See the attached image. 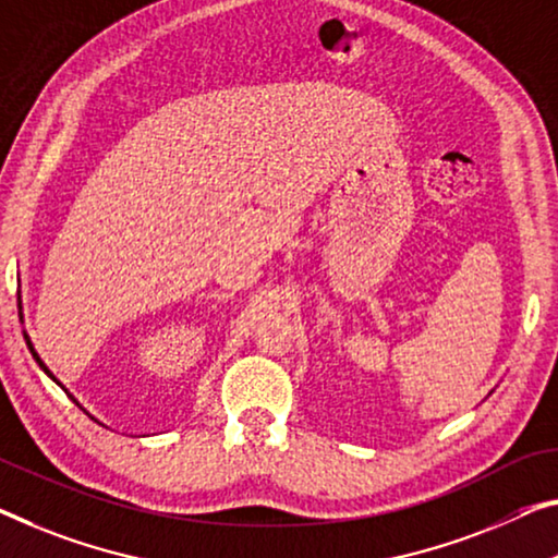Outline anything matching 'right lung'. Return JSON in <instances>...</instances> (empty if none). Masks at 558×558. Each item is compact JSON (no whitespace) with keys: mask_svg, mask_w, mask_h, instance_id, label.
Returning <instances> with one entry per match:
<instances>
[{"mask_svg":"<svg viewBox=\"0 0 558 558\" xmlns=\"http://www.w3.org/2000/svg\"><path fill=\"white\" fill-rule=\"evenodd\" d=\"M24 339H27V347H29V351H32V356L34 359H37V364L41 366V368H45V374H49L51 376V372H49V368L45 366V362H41V359H39V354H37V351H34V347H32V341H29V337H27V333H24ZM51 379H54V376H51ZM57 381V379H54Z\"/></svg>","mask_w":558,"mask_h":558,"instance_id":"right-lung-1","label":"right lung"}]
</instances>
